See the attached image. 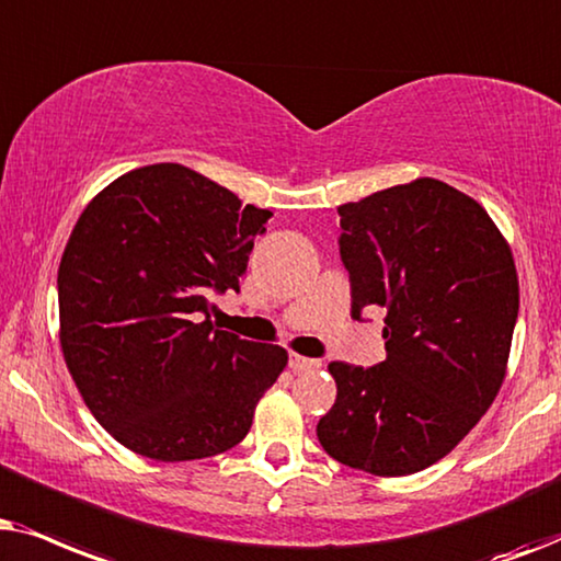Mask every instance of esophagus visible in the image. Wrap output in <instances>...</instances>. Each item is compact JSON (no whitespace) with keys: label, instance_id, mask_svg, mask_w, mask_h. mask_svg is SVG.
Listing matches in <instances>:
<instances>
[{"label":"esophagus","instance_id":"1","mask_svg":"<svg viewBox=\"0 0 561 561\" xmlns=\"http://www.w3.org/2000/svg\"><path fill=\"white\" fill-rule=\"evenodd\" d=\"M289 369H293L295 375H300V371H316V369H320V362H318V358L289 354Z\"/></svg>","mask_w":561,"mask_h":561}]
</instances>
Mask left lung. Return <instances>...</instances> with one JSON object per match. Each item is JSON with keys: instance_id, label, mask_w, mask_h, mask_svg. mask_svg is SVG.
<instances>
[{"instance_id": "left-lung-1", "label": "left lung", "mask_w": 561, "mask_h": 561, "mask_svg": "<svg viewBox=\"0 0 561 561\" xmlns=\"http://www.w3.org/2000/svg\"><path fill=\"white\" fill-rule=\"evenodd\" d=\"M351 316L382 308L387 358L331 362L318 442L341 465L405 477L444 459L488 413L507 371L518 274L488 210L438 179L339 207Z\"/></svg>"}]
</instances>
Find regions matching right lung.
<instances>
[{
	"instance_id": "add662e5",
	"label": "right lung",
	"mask_w": 561,
	"mask_h": 561,
	"mask_svg": "<svg viewBox=\"0 0 561 561\" xmlns=\"http://www.w3.org/2000/svg\"><path fill=\"white\" fill-rule=\"evenodd\" d=\"M272 213L182 163L133 169L79 215L58 266L64 362L96 423L156 461L241 444L287 351L213 325Z\"/></svg>"
}]
</instances>
